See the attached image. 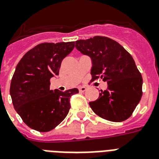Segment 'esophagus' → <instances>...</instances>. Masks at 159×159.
<instances>
[{
  "label": "esophagus",
  "instance_id": "34e87169",
  "mask_svg": "<svg viewBox=\"0 0 159 159\" xmlns=\"http://www.w3.org/2000/svg\"><path fill=\"white\" fill-rule=\"evenodd\" d=\"M78 90H79L80 92H85L87 90V88H86V86H80V87L78 88Z\"/></svg>",
  "mask_w": 159,
  "mask_h": 159
}]
</instances>
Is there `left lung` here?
Instances as JSON below:
<instances>
[{"instance_id": "1", "label": "left lung", "mask_w": 159, "mask_h": 159, "mask_svg": "<svg viewBox=\"0 0 159 159\" xmlns=\"http://www.w3.org/2000/svg\"><path fill=\"white\" fill-rule=\"evenodd\" d=\"M76 48L91 58V81L102 79L107 90L89 104L96 115L113 122L131 116L142 96V77L132 56L116 41L94 36L76 41Z\"/></svg>"}]
</instances>
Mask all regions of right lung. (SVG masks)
I'll use <instances>...</instances> for the list:
<instances>
[{"instance_id": "right-lung-1", "label": "right lung", "mask_w": 159, "mask_h": 159, "mask_svg": "<svg viewBox=\"0 0 159 159\" xmlns=\"http://www.w3.org/2000/svg\"><path fill=\"white\" fill-rule=\"evenodd\" d=\"M74 48V42L43 43L28 51L16 67L10 83L15 111L32 129L48 132L66 117L69 99L77 88L50 90V79L59 74L61 64Z\"/></svg>"}]
</instances>
